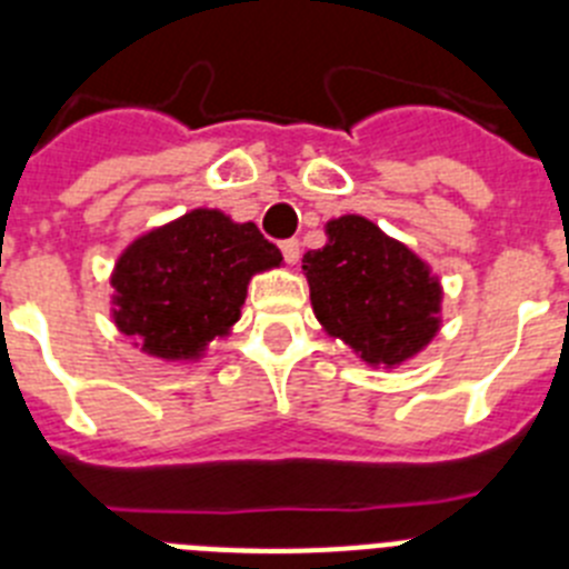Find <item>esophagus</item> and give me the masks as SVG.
I'll return each mask as SVG.
<instances>
[{"label": "esophagus", "instance_id": "obj_1", "mask_svg": "<svg viewBox=\"0 0 569 569\" xmlns=\"http://www.w3.org/2000/svg\"><path fill=\"white\" fill-rule=\"evenodd\" d=\"M281 256H284V261H288V264H296V261H299V241L296 239L281 241Z\"/></svg>", "mask_w": 569, "mask_h": 569}]
</instances>
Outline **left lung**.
Listing matches in <instances>:
<instances>
[{
  "label": "left lung",
  "instance_id": "8db88e82",
  "mask_svg": "<svg viewBox=\"0 0 569 569\" xmlns=\"http://www.w3.org/2000/svg\"><path fill=\"white\" fill-rule=\"evenodd\" d=\"M325 236V248L301 259L321 330L373 370L416 359L441 330L439 273L367 216L328 219Z\"/></svg>",
  "mask_w": 569,
  "mask_h": 569
}]
</instances>
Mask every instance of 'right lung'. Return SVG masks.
Returning <instances> with one entry per match:
<instances>
[{"mask_svg": "<svg viewBox=\"0 0 569 569\" xmlns=\"http://www.w3.org/2000/svg\"><path fill=\"white\" fill-rule=\"evenodd\" d=\"M281 261L253 222L193 208L144 230L119 253L110 270V319L139 353L193 365L216 339L233 333L250 279Z\"/></svg>", "mask_w": 569, "mask_h": 569, "instance_id": "add662e5", "label": "right lung"}]
</instances>
